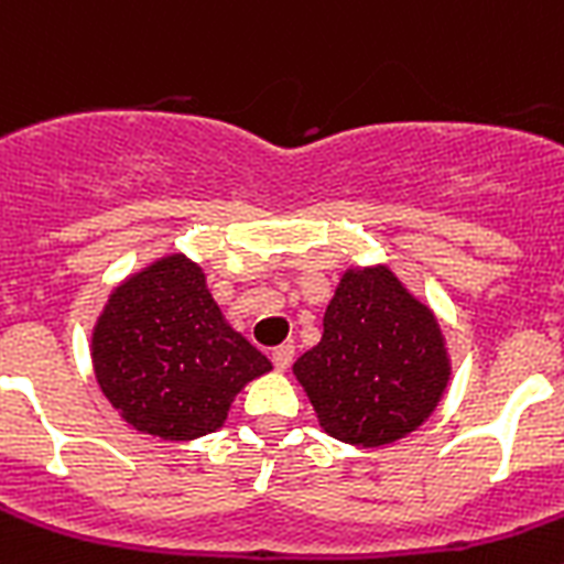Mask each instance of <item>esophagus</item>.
I'll return each instance as SVG.
<instances>
[{
	"mask_svg": "<svg viewBox=\"0 0 564 564\" xmlns=\"http://www.w3.org/2000/svg\"><path fill=\"white\" fill-rule=\"evenodd\" d=\"M271 358H273V367H276L279 372H285L293 361V347L291 344H282V347H276V350L271 352Z\"/></svg>",
	"mask_w": 564,
	"mask_h": 564,
	"instance_id": "obj_1",
	"label": "esophagus"
}]
</instances>
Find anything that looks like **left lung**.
Returning a JSON list of instances; mask_svg holds the SVG:
<instances>
[{"label": "left lung", "instance_id": "left-lung-1", "mask_svg": "<svg viewBox=\"0 0 564 564\" xmlns=\"http://www.w3.org/2000/svg\"><path fill=\"white\" fill-rule=\"evenodd\" d=\"M318 426L381 449L430 421L449 387L446 336L390 265H350L325 311L322 341L293 364Z\"/></svg>", "mask_w": 564, "mask_h": 564}]
</instances>
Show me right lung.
<instances>
[{
	"label": "right lung",
	"mask_w": 564,
	"mask_h": 564,
	"mask_svg": "<svg viewBox=\"0 0 564 564\" xmlns=\"http://www.w3.org/2000/svg\"><path fill=\"white\" fill-rule=\"evenodd\" d=\"M93 372L141 435L197 441L271 361L228 325L200 262L163 253L112 288L89 341Z\"/></svg>",
	"instance_id": "add662e5"
}]
</instances>
